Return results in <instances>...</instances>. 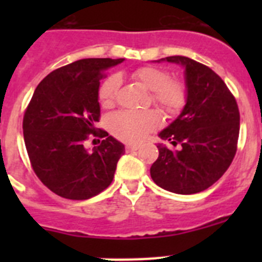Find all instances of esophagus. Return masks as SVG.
<instances>
[{
    "label": "esophagus",
    "instance_id": "esophagus-1",
    "mask_svg": "<svg viewBox=\"0 0 262 262\" xmlns=\"http://www.w3.org/2000/svg\"><path fill=\"white\" fill-rule=\"evenodd\" d=\"M138 149H139V145L126 144V152H134V151H138Z\"/></svg>",
    "mask_w": 262,
    "mask_h": 262
}]
</instances>
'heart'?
Instances as JSON below:
<instances>
[{
	"label": "heart",
	"instance_id": "obj_1",
	"mask_svg": "<svg viewBox=\"0 0 262 262\" xmlns=\"http://www.w3.org/2000/svg\"><path fill=\"white\" fill-rule=\"evenodd\" d=\"M133 80L138 81L151 90V99L155 106L166 115H177L187 101V86L185 81L170 77V72L154 66H144L131 73ZM119 80L117 76L106 78L98 88V101L101 106L108 108L117 99ZM161 123L157 111H118L108 119L111 134L119 140L139 143Z\"/></svg>",
	"mask_w": 262,
	"mask_h": 262
}]
</instances>
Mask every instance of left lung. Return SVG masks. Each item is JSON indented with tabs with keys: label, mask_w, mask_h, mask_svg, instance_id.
<instances>
[{
	"label": "left lung",
	"mask_w": 262,
	"mask_h": 262,
	"mask_svg": "<svg viewBox=\"0 0 262 262\" xmlns=\"http://www.w3.org/2000/svg\"><path fill=\"white\" fill-rule=\"evenodd\" d=\"M164 60L185 67L187 101L180 117L160 133V138L180 147L157 145L159 157L151 166V177L172 193H200L215 184L232 163L239 140V107L211 68L186 56Z\"/></svg>",
	"instance_id": "8db88e82"
}]
</instances>
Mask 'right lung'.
<instances>
[{"instance_id": "obj_1", "label": "right lung", "mask_w": 262, "mask_h": 262, "mask_svg": "<svg viewBox=\"0 0 262 262\" xmlns=\"http://www.w3.org/2000/svg\"><path fill=\"white\" fill-rule=\"evenodd\" d=\"M123 59H81L55 69L39 82L23 115V138L32 170L67 200H89L114 178L124 145L97 128L98 88L106 69ZM90 135L104 140L84 149Z\"/></svg>"}]
</instances>
